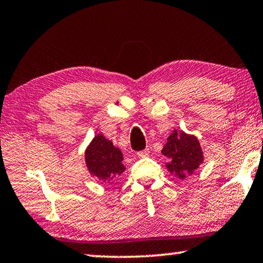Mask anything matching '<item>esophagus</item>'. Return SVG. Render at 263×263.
<instances>
[{
	"instance_id": "esophagus-1",
	"label": "esophagus",
	"mask_w": 263,
	"mask_h": 263,
	"mask_svg": "<svg viewBox=\"0 0 263 263\" xmlns=\"http://www.w3.org/2000/svg\"><path fill=\"white\" fill-rule=\"evenodd\" d=\"M148 155H149V149H148V148H146V149H143V151L138 152V157L139 158H146V157H148Z\"/></svg>"
}]
</instances>
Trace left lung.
Wrapping results in <instances>:
<instances>
[{"mask_svg": "<svg viewBox=\"0 0 263 263\" xmlns=\"http://www.w3.org/2000/svg\"><path fill=\"white\" fill-rule=\"evenodd\" d=\"M161 153L167 159V168L179 178L192 174L203 162V152L199 141L184 132L174 130L167 139Z\"/></svg>", "mask_w": 263, "mask_h": 263, "instance_id": "8db88e82", "label": "left lung"}]
</instances>
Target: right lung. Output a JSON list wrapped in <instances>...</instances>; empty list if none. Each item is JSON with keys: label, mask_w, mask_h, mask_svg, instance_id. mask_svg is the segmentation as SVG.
<instances>
[{"label": "right lung", "mask_w": 263, "mask_h": 263, "mask_svg": "<svg viewBox=\"0 0 263 263\" xmlns=\"http://www.w3.org/2000/svg\"><path fill=\"white\" fill-rule=\"evenodd\" d=\"M123 154L103 135L95 136L85 152V162L90 174L100 180L110 181L124 172Z\"/></svg>", "instance_id": "add662e5"}]
</instances>
